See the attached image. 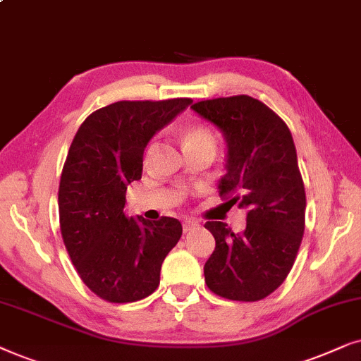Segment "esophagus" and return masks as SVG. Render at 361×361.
I'll use <instances>...</instances> for the list:
<instances>
[{"label": "esophagus", "instance_id": "obj_1", "mask_svg": "<svg viewBox=\"0 0 361 361\" xmlns=\"http://www.w3.org/2000/svg\"><path fill=\"white\" fill-rule=\"evenodd\" d=\"M196 228H198V223H196V221H185L183 223L185 233H190V231H193Z\"/></svg>", "mask_w": 361, "mask_h": 361}]
</instances>
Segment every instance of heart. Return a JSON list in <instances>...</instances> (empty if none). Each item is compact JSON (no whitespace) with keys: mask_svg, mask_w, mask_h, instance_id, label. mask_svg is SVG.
I'll use <instances>...</instances> for the list:
<instances>
[{"mask_svg":"<svg viewBox=\"0 0 361 361\" xmlns=\"http://www.w3.org/2000/svg\"><path fill=\"white\" fill-rule=\"evenodd\" d=\"M183 147L185 150L186 148H209L214 152L216 140L209 130L198 125H191L183 130Z\"/></svg>","mask_w":361,"mask_h":361,"instance_id":"b5f03b06","label":"heart"}]
</instances>
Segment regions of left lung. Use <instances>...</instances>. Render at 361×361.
Here are the masks:
<instances>
[{
    "label": "left lung",
    "instance_id": "obj_1",
    "mask_svg": "<svg viewBox=\"0 0 361 361\" xmlns=\"http://www.w3.org/2000/svg\"><path fill=\"white\" fill-rule=\"evenodd\" d=\"M191 109L219 128L228 147L219 196L229 208L247 211L243 233L221 221L204 224L216 241L204 264L206 286L229 300H261L286 281L304 236L305 188L292 133L249 95L201 100Z\"/></svg>",
    "mask_w": 361,
    "mask_h": 361
}]
</instances>
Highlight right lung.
<instances>
[{"instance_id":"1","label":"right lung","mask_w":361,"mask_h":361,"mask_svg":"<svg viewBox=\"0 0 361 361\" xmlns=\"http://www.w3.org/2000/svg\"><path fill=\"white\" fill-rule=\"evenodd\" d=\"M191 99L120 100L90 114L71 143L59 183L61 234L80 279L112 304L155 292L161 264L180 241L175 218L125 216V193L142 178L143 152Z\"/></svg>"}]
</instances>
